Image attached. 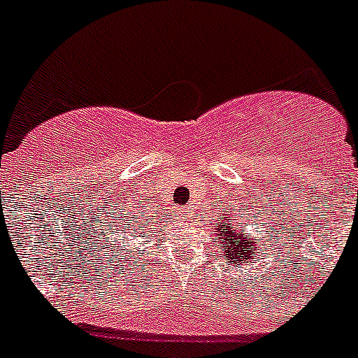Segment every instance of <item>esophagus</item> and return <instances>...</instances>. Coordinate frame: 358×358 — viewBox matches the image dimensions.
Instances as JSON below:
<instances>
[{
	"mask_svg": "<svg viewBox=\"0 0 358 358\" xmlns=\"http://www.w3.org/2000/svg\"><path fill=\"white\" fill-rule=\"evenodd\" d=\"M190 217V213H189V210H178V219H182V220H185V219H189Z\"/></svg>",
	"mask_w": 358,
	"mask_h": 358,
	"instance_id": "esophagus-1",
	"label": "esophagus"
}]
</instances>
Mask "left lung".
<instances>
[{
  "label": "left lung",
  "instance_id": "1",
  "mask_svg": "<svg viewBox=\"0 0 358 358\" xmlns=\"http://www.w3.org/2000/svg\"><path fill=\"white\" fill-rule=\"evenodd\" d=\"M245 213H235V210H229L220 222L213 224V229H217V238L220 240V245L224 249V259H228L229 265L242 266L247 263L256 262V252L262 255H268L263 247L259 245L258 236L250 238L252 233H245ZM256 219V217H255ZM259 235H265V231H259Z\"/></svg>",
  "mask_w": 358,
  "mask_h": 358
}]
</instances>
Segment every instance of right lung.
<instances>
[{"mask_svg":"<svg viewBox=\"0 0 358 358\" xmlns=\"http://www.w3.org/2000/svg\"><path fill=\"white\" fill-rule=\"evenodd\" d=\"M113 220H115L113 224L106 226V228H109V231H111V233H108V240H109V235H113V238H122L123 242L116 240L115 243H111V247L115 250H118L116 249V245H120V250H123L125 255H130V252H134V249H127V247L122 246L121 243H125L127 245L132 236H141L143 235L141 226H146V228H148V224H143V222H145V219H136V217H132V213L130 212L122 213V215H118V217L113 215ZM123 231H125L126 233L123 234ZM145 231H146V235H148V229H145ZM120 234H122V236L120 237ZM113 258H115V256H113Z\"/></svg>","mask_w":358,"mask_h":358,"instance_id":"1","label":"right lung"}]
</instances>
